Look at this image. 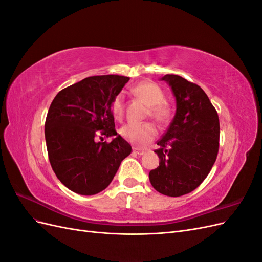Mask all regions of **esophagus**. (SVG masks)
<instances>
[{"label":"esophagus","instance_id":"34e87169","mask_svg":"<svg viewBox=\"0 0 262 262\" xmlns=\"http://www.w3.org/2000/svg\"><path fill=\"white\" fill-rule=\"evenodd\" d=\"M133 153L137 154L139 156L145 154V150L144 149H141V148H138V147H133Z\"/></svg>","mask_w":262,"mask_h":262}]
</instances>
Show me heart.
Segmentation results:
<instances>
[{"mask_svg": "<svg viewBox=\"0 0 262 262\" xmlns=\"http://www.w3.org/2000/svg\"><path fill=\"white\" fill-rule=\"evenodd\" d=\"M133 93L143 99L149 106V114L155 120L166 122L171 116V109L165 101L164 91L156 83L144 81L139 83L133 89ZM123 100L122 94H118L112 101V113L115 118L120 119L123 114ZM156 128L153 123H128L120 129L121 137L130 143L138 146H145L156 136Z\"/></svg>", "mask_w": 262, "mask_h": 262, "instance_id": "1", "label": "heart"}]
</instances>
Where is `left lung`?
Wrapping results in <instances>:
<instances>
[{"label":"left lung","instance_id":"left-lung-1","mask_svg":"<svg viewBox=\"0 0 262 262\" xmlns=\"http://www.w3.org/2000/svg\"><path fill=\"white\" fill-rule=\"evenodd\" d=\"M162 81L169 84L176 97V114L157 142L160 165L148 178L160 193L180 196L199 187L215 163L220 121L200 86L173 74H166Z\"/></svg>","mask_w":262,"mask_h":262}]
</instances>
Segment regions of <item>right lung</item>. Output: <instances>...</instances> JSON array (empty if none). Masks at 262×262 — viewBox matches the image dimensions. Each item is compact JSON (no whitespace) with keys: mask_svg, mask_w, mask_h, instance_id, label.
Here are the masks:
<instances>
[{"mask_svg":"<svg viewBox=\"0 0 262 262\" xmlns=\"http://www.w3.org/2000/svg\"><path fill=\"white\" fill-rule=\"evenodd\" d=\"M130 78L97 75L60 91L45 123L51 167L71 191L83 195L106 189L131 153V145L117 133L112 101ZM114 137L97 142L96 137Z\"/></svg>","mask_w":262,"mask_h":262,"instance_id":"1","label":"right lung"}]
</instances>
